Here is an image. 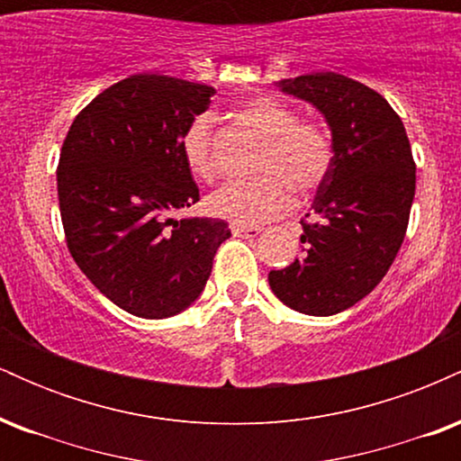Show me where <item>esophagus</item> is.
I'll list each match as a JSON object with an SVG mask.
<instances>
[{
  "label": "esophagus",
  "mask_w": 461,
  "mask_h": 461,
  "mask_svg": "<svg viewBox=\"0 0 461 461\" xmlns=\"http://www.w3.org/2000/svg\"><path fill=\"white\" fill-rule=\"evenodd\" d=\"M262 227H245V225H236L231 223V234L234 236H242V238H258L262 234Z\"/></svg>",
  "instance_id": "1"
}]
</instances>
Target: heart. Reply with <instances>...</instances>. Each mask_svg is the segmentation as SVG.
Listing matches in <instances>:
<instances>
[{
	"instance_id": "b5f03b06",
	"label": "heart",
	"mask_w": 461,
	"mask_h": 461,
	"mask_svg": "<svg viewBox=\"0 0 461 461\" xmlns=\"http://www.w3.org/2000/svg\"><path fill=\"white\" fill-rule=\"evenodd\" d=\"M238 119L262 139L249 182H230L205 197V210L236 225H258L290 208V190L297 197L316 193L333 164L330 130L314 119H299L297 110L273 95H258L238 105ZM182 156L188 171L212 179L216 171L212 119L190 121L182 136Z\"/></svg>"
}]
</instances>
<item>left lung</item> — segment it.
Listing matches in <instances>:
<instances>
[{
  "label": "left lung",
  "mask_w": 461,
  "mask_h": 461,
  "mask_svg": "<svg viewBox=\"0 0 461 461\" xmlns=\"http://www.w3.org/2000/svg\"><path fill=\"white\" fill-rule=\"evenodd\" d=\"M279 88L325 116L333 164L316 190L312 221H301V258L268 273V284L288 308L331 316L366 297L394 262L416 164L403 121L373 88L331 71L282 79Z\"/></svg>",
  "instance_id": "left-lung-1"
}]
</instances>
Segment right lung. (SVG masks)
Returning <instances> with one entry per match:
<instances>
[{
	"label": "right lung",
	"instance_id": "1",
	"mask_svg": "<svg viewBox=\"0 0 461 461\" xmlns=\"http://www.w3.org/2000/svg\"><path fill=\"white\" fill-rule=\"evenodd\" d=\"M212 86L139 73L99 93L62 142L58 201L67 247L104 297L140 319H168L203 293L221 219H176L199 201L182 136Z\"/></svg>",
	"mask_w": 461,
	"mask_h": 461
}]
</instances>
